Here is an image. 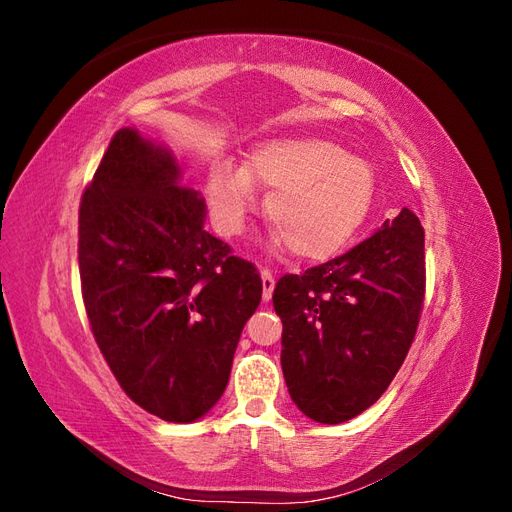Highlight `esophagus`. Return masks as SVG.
I'll return each mask as SVG.
<instances>
[{
    "label": "esophagus",
    "mask_w": 512,
    "mask_h": 512,
    "mask_svg": "<svg viewBox=\"0 0 512 512\" xmlns=\"http://www.w3.org/2000/svg\"><path fill=\"white\" fill-rule=\"evenodd\" d=\"M260 277H262V301H271L273 288H275V277L269 269H262Z\"/></svg>",
    "instance_id": "obj_1"
}]
</instances>
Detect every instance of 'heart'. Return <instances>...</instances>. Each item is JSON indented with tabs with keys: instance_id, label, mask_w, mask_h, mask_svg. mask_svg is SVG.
<instances>
[{
	"instance_id": "b5f03b06",
	"label": "heart",
	"mask_w": 512,
	"mask_h": 512,
	"mask_svg": "<svg viewBox=\"0 0 512 512\" xmlns=\"http://www.w3.org/2000/svg\"><path fill=\"white\" fill-rule=\"evenodd\" d=\"M254 183L269 188L265 218L305 262L335 256L359 232L374 205L376 175L363 158L322 136L294 134L252 147L245 166L213 160L207 200L224 235H237L254 203Z\"/></svg>"
}]
</instances>
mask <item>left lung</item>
<instances>
[{
    "instance_id": "1",
    "label": "left lung",
    "mask_w": 512,
    "mask_h": 512,
    "mask_svg": "<svg viewBox=\"0 0 512 512\" xmlns=\"http://www.w3.org/2000/svg\"><path fill=\"white\" fill-rule=\"evenodd\" d=\"M425 297V230L410 209L344 256L284 275L282 371L297 408L337 425L374 406L414 339Z\"/></svg>"
}]
</instances>
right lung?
Wrapping results in <instances>:
<instances>
[{
	"label": "right lung",
	"instance_id": "right-lung-1",
	"mask_svg": "<svg viewBox=\"0 0 512 512\" xmlns=\"http://www.w3.org/2000/svg\"><path fill=\"white\" fill-rule=\"evenodd\" d=\"M168 147L121 128L83 194L79 269L87 318L126 395L168 423L218 404L262 297L252 262L205 230Z\"/></svg>",
	"mask_w": 512,
	"mask_h": 512
}]
</instances>
